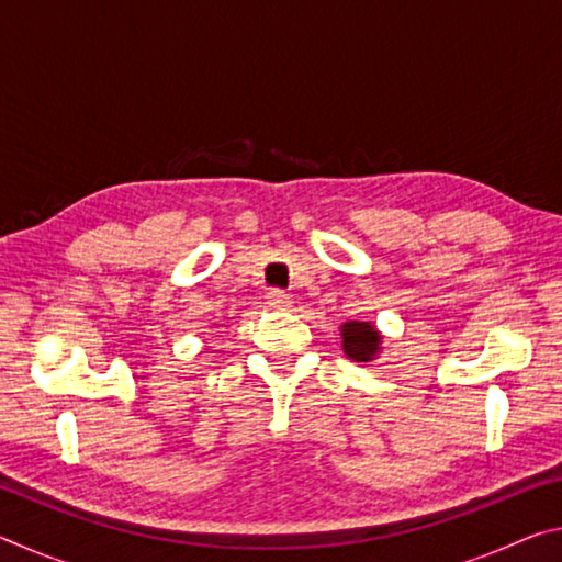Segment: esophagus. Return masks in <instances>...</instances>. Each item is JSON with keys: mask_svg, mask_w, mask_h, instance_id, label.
Segmentation results:
<instances>
[{"mask_svg": "<svg viewBox=\"0 0 562 562\" xmlns=\"http://www.w3.org/2000/svg\"><path fill=\"white\" fill-rule=\"evenodd\" d=\"M268 304L272 310H290L292 307V297L282 290H270L268 292Z\"/></svg>", "mask_w": 562, "mask_h": 562, "instance_id": "esophagus-1", "label": "esophagus"}]
</instances>
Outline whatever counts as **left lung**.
Returning a JSON list of instances; mask_svg holds the SVG:
<instances>
[{"instance_id": "left-lung-1", "label": "left lung", "mask_w": 562, "mask_h": 562, "mask_svg": "<svg viewBox=\"0 0 562 562\" xmlns=\"http://www.w3.org/2000/svg\"><path fill=\"white\" fill-rule=\"evenodd\" d=\"M341 349L355 361H372L382 349V335L372 322H345L341 325Z\"/></svg>"}]
</instances>
